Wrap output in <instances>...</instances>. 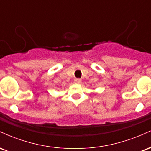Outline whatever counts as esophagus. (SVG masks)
Segmentation results:
<instances>
[{
  "instance_id": "1",
  "label": "esophagus",
  "mask_w": 151,
  "mask_h": 151,
  "mask_svg": "<svg viewBox=\"0 0 151 151\" xmlns=\"http://www.w3.org/2000/svg\"><path fill=\"white\" fill-rule=\"evenodd\" d=\"M74 83H75V84H80L81 81V79H74Z\"/></svg>"
}]
</instances>
